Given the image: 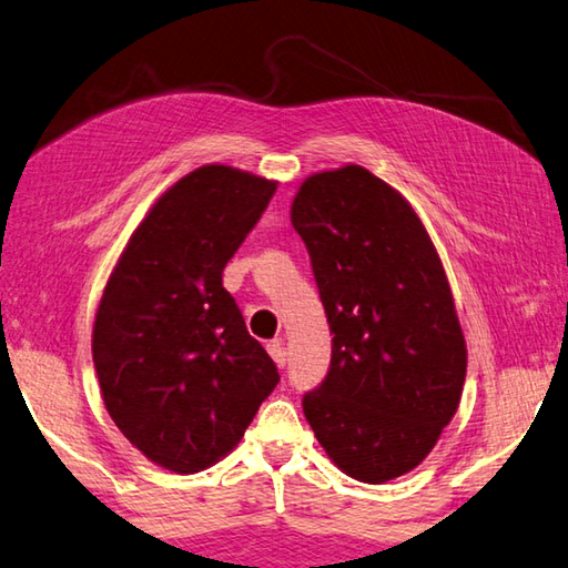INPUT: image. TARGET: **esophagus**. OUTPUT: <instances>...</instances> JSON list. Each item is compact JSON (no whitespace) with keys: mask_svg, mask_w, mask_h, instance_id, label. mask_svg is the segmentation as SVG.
<instances>
[{"mask_svg":"<svg viewBox=\"0 0 568 568\" xmlns=\"http://www.w3.org/2000/svg\"><path fill=\"white\" fill-rule=\"evenodd\" d=\"M268 354L273 357V362L283 369V366H285V344H283V339H273L268 344Z\"/></svg>","mask_w":568,"mask_h":568,"instance_id":"obj_1","label":"esophagus"}]
</instances>
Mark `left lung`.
<instances>
[{
  "label": "left lung",
  "mask_w": 568,
  "mask_h": 568,
  "mask_svg": "<svg viewBox=\"0 0 568 568\" xmlns=\"http://www.w3.org/2000/svg\"><path fill=\"white\" fill-rule=\"evenodd\" d=\"M291 221L335 335L305 418L344 475L388 483L426 460L460 406L468 347L448 275L416 209L359 164L310 174Z\"/></svg>",
  "instance_id": "obj_1"
}]
</instances>
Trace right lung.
Instances as JSON below:
<instances>
[{
	"label": "right lung",
	"mask_w": 568,
	"mask_h": 568,
	"mask_svg": "<svg viewBox=\"0 0 568 568\" xmlns=\"http://www.w3.org/2000/svg\"><path fill=\"white\" fill-rule=\"evenodd\" d=\"M275 186L229 164L199 166L150 206L108 277L93 322L100 394L160 468L219 463L281 382L221 283Z\"/></svg>",
	"instance_id": "1"
}]
</instances>
